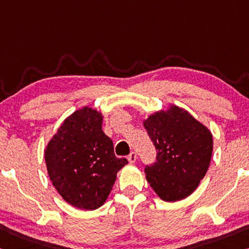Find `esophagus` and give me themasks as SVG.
<instances>
[{
  "mask_svg": "<svg viewBox=\"0 0 249 249\" xmlns=\"http://www.w3.org/2000/svg\"><path fill=\"white\" fill-rule=\"evenodd\" d=\"M127 160L129 163H135L137 160V154L135 152H131L129 153V155L127 156Z\"/></svg>",
  "mask_w": 249,
  "mask_h": 249,
  "instance_id": "esophagus-1",
  "label": "esophagus"
}]
</instances>
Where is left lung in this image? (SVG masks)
<instances>
[{"label": "left lung", "instance_id": "1", "mask_svg": "<svg viewBox=\"0 0 249 249\" xmlns=\"http://www.w3.org/2000/svg\"><path fill=\"white\" fill-rule=\"evenodd\" d=\"M156 149V161L145 166L146 179L165 202L186 198L210 167L213 136L187 110L172 105L144 121Z\"/></svg>", "mask_w": 249, "mask_h": 249}]
</instances>
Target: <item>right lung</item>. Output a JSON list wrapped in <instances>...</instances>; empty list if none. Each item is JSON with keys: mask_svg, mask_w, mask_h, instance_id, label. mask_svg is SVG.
Masks as SVG:
<instances>
[{"mask_svg": "<svg viewBox=\"0 0 249 249\" xmlns=\"http://www.w3.org/2000/svg\"><path fill=\"white\" fill-rule=\"evenodd\" d=\"M103 116L90 107L63 122L45 148L47 173L65 202L93 211L105 203L116 174L127 164L117 159L113 142L102 131Z\"/></svg>", "mask_w": 249, "mask_h": 249, "instance_id": "right-lung-1", "label": "right lung"}]
</instances>
